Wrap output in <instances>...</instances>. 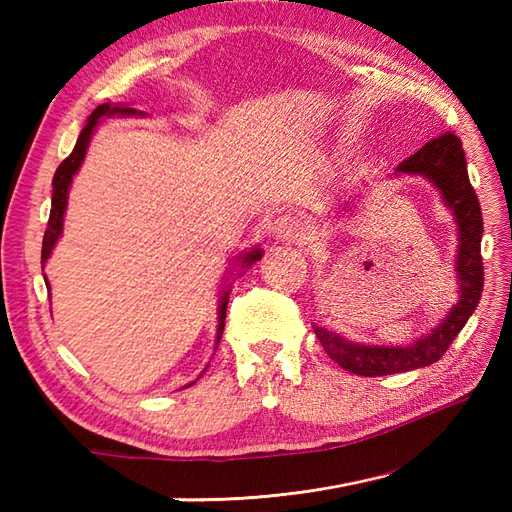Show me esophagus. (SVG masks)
Instances as JSON below:
<instances>
[{
    "label": "esophagus",
    "instance_id": "obj_1",
    "mask_svg": "<svg viewBox=\"0 0 512 512\" xmlns=\"http://www.w3.org/2000/svg\"><path fill=\"white\" fill-rule=\"evenodd\" d=\"M273 237L277 241H289V244H307L309 223L302 214H282L273 225Z\"/></svg>",
    "mask_w": 512,
    "mask_h": 512
}]
</instances>
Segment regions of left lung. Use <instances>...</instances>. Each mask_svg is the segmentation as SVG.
<instances>
[{"label": "left lung", "mask_w": 512, "mask_h": 512, "mask_svg": "<svg viewBox=\"0 0 512 512\" xmlns=\"http://www.w3.org/2000/svg\"><path fill=\"white\" fill-rule=\"evenodd\" d=\"M397 173L406 176H422L438 187L445 205L452 210L458 225V250H456V275H458V302L449 309L443 323L431 334L413 341L406 348L391 345H363L352 343L343 336L329 332L325 327L314 325L323 350L329 359L339 363L343 370L361 377L395 375L415 368L436 363L449 350L456 334L465 327L474 314L483 291V259H481V235L483 216L474 187L467 176V162L461 140L454 133H443L436 140L422 146L418 153L397 164Z\"/></svg>", "instance_id": "8db88e82"}]
</instances>
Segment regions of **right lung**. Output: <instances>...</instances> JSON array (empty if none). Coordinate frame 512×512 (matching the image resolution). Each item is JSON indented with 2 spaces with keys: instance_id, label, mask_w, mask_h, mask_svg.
<instances>
[{
  "instance_id": "1",
  "label": "right lung",
  "mask_w": 512,
  "mask_h": 512,
  "mask_svg": "<svg viewBox=\"0 0 512 512\" xmlns=\"http://www.w3.org/2000/svg\"><path fill=\"white\" fill-rule=\"evenodd\" d=\"M112 115H144V112L135 110V108H128V106H110V103H101V106H97L92 110V115L88 117V124H85V128L79 135V140H76V146L74 151L67 155V158L60 162V167L56 169L54 173V194H51V212H49V223H47V230H45V239H42V264L47 262L51 250H54L56 241L60 239V235H63V216H65V207H67V192H69V185H72V178L74 173L79 171L81 162L85 158V151H88L90 146V137L94 133V128H97L99 119L101 117H112ZM262 257V250L259 248H253L248 250L246 255L239 257L241 262V268H246L250 264H255L257 259ZM47 282V277H45ZM228 293L225 291L221 296V302H219V327H216V345H219L221 341V334H223V327H225V309H228ZM207 370V368H205ZM194 384V381H192Z\"/></svg>"
}]
</instances>
